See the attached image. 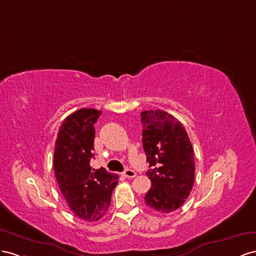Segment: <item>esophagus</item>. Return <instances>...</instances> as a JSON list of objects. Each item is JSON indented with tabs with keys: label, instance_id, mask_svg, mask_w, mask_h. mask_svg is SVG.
I'll list each match as a JSON object with an SVG mask.
<instances>
[{
	"label": "esophagus",
	"instance_id": "esophagus-1",
	"mask_svg": "<svg viewBox=\"0 0 256 256\" xmlns=\"http://www.w3.org/2000/svg\"><path fill=\"white\" fill-rule=\"evenodd\" d=\"M122 174H123V177H126V178H134V177H136L137 174L133 170H126L123 172Z\"/></svg>",
	"mask_w": 256,
	"mask_h": 256
}]
</instances>
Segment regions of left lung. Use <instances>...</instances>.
<instances>
[{
	"label": "left lung",
	"instance_id": "8db88e82",
	"mask_svg": "<svg viewBox=\"0 0 256 256\" xmlns=\"http://www.w3.org/2000/svg\"><path fill=\"white\" fill-rule=\"evenodd\" d=\"M142 146L151 167V188L144 204L160 214L180 208L192 191L195 177L193 147L182 123L164 110L142 112Z\"/></svg>",
	"mask_w": 256,
	"mask_h": 256
}]
</instances>
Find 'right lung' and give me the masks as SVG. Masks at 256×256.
I'll return each mask as SVG.
<instances>
[{
    "label": "right lung",
    "mask_w": 256,
    "mask_h": 256,
    "mask_svg": "<svg viewBox=\"0 0 256 256\" xmlns=\"http://www.w3.org/2000/svg\"><path fill=\"white\" fill-rule=\"evenodd\" d=\"M102 112L82 108L65 118L56 140L54 167L56 182L72 214L98 221L110 205L119 176L103 167L92 170L96 123Z\"/></svg>",
    "instance_id": "add662e5"
}]
</instances>
